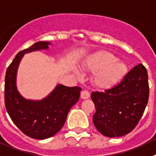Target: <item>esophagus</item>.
<instances>
[{"instance_id": "34e87169", "label": "esophagus", "mask_w": 156, "mask_h": 156, "mask_svg": "<svg viewBox=\"0 0 156 156\" xmlns=\"http://www.w3.org/2000/svg\"><path fill=\"white\" fill-rule=\"evenodd\" d=\"M89 97H90V94L87 90H82L81 92V98L82 99H88Z\"/></svg>"}]
</instances>
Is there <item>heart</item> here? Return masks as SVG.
<instances>
[{"instance_id":"obj_1","label":"heart","mask_w":156,"mask_h":156,"mask_svg":"<svg viewBox=\"0 0 156 156\" xmlns=\"http://www.w3.org/2000/svg\"><path fill=\"white\" fill-rule=\"evenodd\" d=\"M88 67L94 70L93 83L100 89H108L116 85L125 76L127 70L125 63L107 51L93 54L89 59Z\"/></svg>"}]
</instances>
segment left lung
<instances>
[{"label":"left lung","mask_w":156,"mask_h":156,"mask_svg":"<svg viewBox=\"0 0 156 156\" xmlns=\"http://www.w3.org/2000/svg\"><path fill=\"white\" fill-rule=\"evenodd\" d=\"M149 96L147 71L138 64L121 82L105 92H93L96 113L93 122L101 134L108 137L130 133L141 119Z\"/></svg>","instance_id":"left-lung-1"}]
</instances>
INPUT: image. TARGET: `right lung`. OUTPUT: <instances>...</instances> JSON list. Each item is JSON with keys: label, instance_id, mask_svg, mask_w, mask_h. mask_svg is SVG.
<instances>
[{"label": "right lung", "instance_id": "1", "mask_svg": "<svg viewBox=\"0 0 156 156\" xmlns=\"http://www.w3.org/2000/svg\"><path fill=\"white\" fill-rule=\"evenodd\" d=\"M51 43L38 41L16 55L5 74V103L6 110L15 125L31 138L43 140L59 132L67 114L79 100L80 87H68L58 84L55 89L41 101L24 98L16 86L19 65L28 52L48 49Z\"/></svg>", "mask_w": 156, "mask_h": 156}]
</instances>
